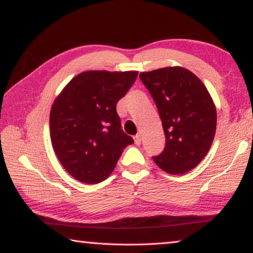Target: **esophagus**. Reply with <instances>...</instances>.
Here are the masks:
<instances>
[{
  "mask_svg": "<svg viewBox=\"0 0 253 253\" xmlns=\"http://www.w3.org/2000/svg\"><path fill=\"white\" fill-rule=\"evenodd\" d=\"M134 142H135V145H140V143H141V137H140L139 134H137V135H134Z\"/></svg>",
  "mask_w": 253,
  "mask_h": 253,
  "instance_id": "esophagus-1",
  "label": "esophagus"
}]
</instances>
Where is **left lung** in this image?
<instances>
[{"mask_svg": "<svg viewBox=\"0 0 253 253\" xmlns=\"http://www.w3.org/2000/svg\"><path fill=\"white\" fill-rule=\"evenodd\" d=\"M156 103L166 142L153 157L169 174L193 169L211 149L216 132V107L207 88L188 69L167 67L140 73Z\"/></svg>", "mask_w": 253, "mask_h": 253, "instance_id": "obj_1", "label": "left lung"}]
</instances>
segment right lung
<instances>
[{"label": "right lung", "instance_id": "1", "mask_svg": "<svg viewBox=\"0 0 253 253\" xmlns=\"http://www.w3.org/2000/svg\"><path fill=\"white\" fill-rule=\"evenodd\" d=\"M138 71H86L76 76L50 108L53 149L76 180L99 183L111 175L133 139L121 129L116 103L137 79Z\"/></svg>", "mask_w": 253, "mask_h": 253}]
</instances>
